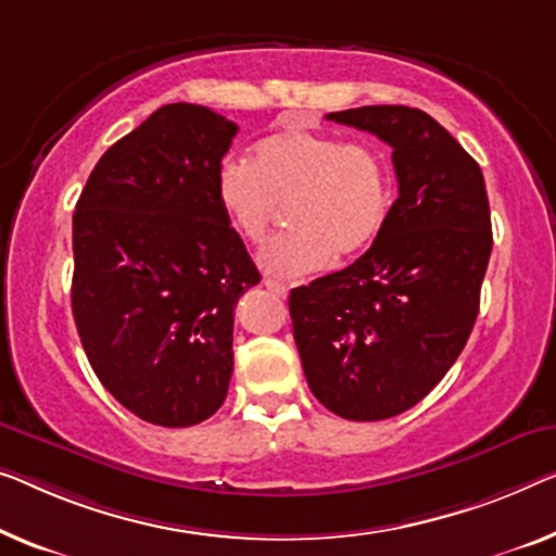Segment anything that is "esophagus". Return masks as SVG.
<instances>
[{
	"label": "esophagus",
	"mask_w": 556,
	"mask_h": 556,
	"mask_svg": "<svg viewBox=\"0 0 556 556\" xmlns=\"http://www.w3.org/2000/svg\"><path fill=\"white\" fill-rule=\"evenodd\" d=\"M264 287H267L275 296H279V300H285V296L289 294L287 285H281V281H275V279H264Z\"/></svg>",
	"instance_id": "1"
}]
</instances>
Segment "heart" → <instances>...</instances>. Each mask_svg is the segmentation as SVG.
<instances>
[{
	"label": "heart",
	"mask_w": 556,
	"mask_h": 556,
	"mask_svg": "<svg viewBox=\"0 0 556 556\" xmlns=\"http://www.w3.org/2000/svg\"><path fill=\"white\" fill-rule=\"evenodd\" d=\"M217 202L250 244L267 239L279 206L289 204L292 229L264 247L260 264L271 277L300 279L327 269L334 254L375 242L392 204V177L375 144L281 129L254 147L250 164H222Z\"/></svg>",
	"instance_id": "1"
}]
</instances>
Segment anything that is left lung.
Wrapping results in <instances>:
<instances>
[{"mask_svg":"<svg viewBox=\"0 0 556 556\" xmlns=\"http://www.w3.org/2000/svg\"><path fill=\"white\" fill-rule=\"evenodd\" d=\"M327 119L392 147L400 197L375 244L289 294L306 384L329 412L379 421L425 400L464 350L492 254L479 164L427 112L402 104Z\"/></svg>","mask_w":556,"mask_h":556,"instance_id":"obj_1","label":"left lung"}]
</instances>
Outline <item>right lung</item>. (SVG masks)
I'll return each mask as SVG.
<instances>
[{"instance_id":"1","label":"right lung","mask_w":556,"mask_h":556,"mask_svg":"<svg viewBox=\"0 0 556 556\" xmlns=\"http://www.w3.org/2000/svg\"><path fill=\"white\" fill-rule=\"evenodd\" d=\"M237 124L164 104L102 154L72 219V314L99 382L160 427L225 402L235 306L260 271L217 202Z\"/></svg>"}]
</instances>
